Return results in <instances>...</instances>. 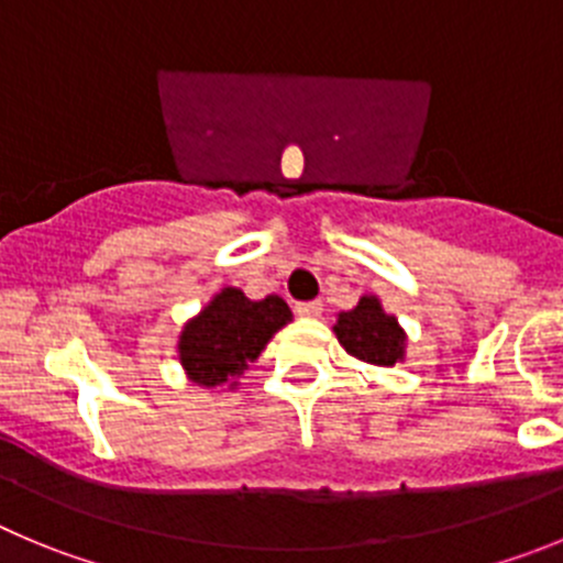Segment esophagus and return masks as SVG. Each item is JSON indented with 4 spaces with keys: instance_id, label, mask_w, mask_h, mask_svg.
<instances>
[{
    "instance_id": "obj_1",
    "label": "esophagus",
    "mask_w": 563,
    "mask_h": 563,
    "mask_svg": "<svg viewBox=\"0 0 563 563\" xmlns=\"http://www.w3.org/2000/svg\"><path fill=\"white\" fill-rule=\"evenodd\" d=\"M294 311H297L299 317L317 319V317H322V302H319V299H311V302H297V308H294Z\"/></svg>"
}]
</instances>
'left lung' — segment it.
<instances>
[{
	"label": "left lung",
	"mask_w": 563,
	"mask_h": 563,
	"mask_svg": "<svg viewBox=\"0 0 563 563\" xmlns=\"http://www.w3.org/2000/svg\"><path fill=\"white\" fill-rule=\"evenodd\" d=\"M335 339L353 358L375 366H394L406 361V330L397 317L383 311L375 294H364L358 306L341 311L333 324Z\"/></svg>",
	"instance_id": "8db88e82"
}]
</instances>
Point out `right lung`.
Here are the masks:
<instances>
[{"label":"right lung","mask_w":563,"mask_h":563,"mask_svg":"<svg viewBox=\"0 0 563 563\" xmlns=\"http://www.w3.org/2000/svg\"><path fill=\"white\" fill-rule=\"evenodd\" d=\"M288 322L291 308L277 294L250 299L241 288L224 286L197 317L183 324L177 339L183 372L194 386L235 388Z\"/></svg>","instance_id":"1"}]
</instances>
